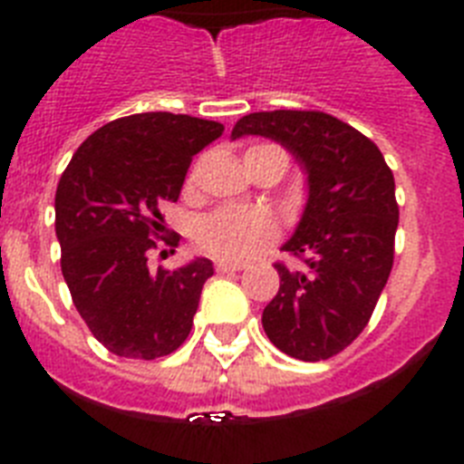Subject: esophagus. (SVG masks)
I'll return each instance as SVG.
<instances>
[{"label": "esophagus", "mask_w": 464, "mask_h": 464, "mask_svg": "<svg viewBox=\"0 0 464 464\" xmlns=\"http://www.w3.org/2000/svg\"><path fill=\"white\" fill-rule=\"evenodd\" d=\"M244 269V265H239V262H216V272L220 274H232V272H241Z\"/></svg>", "instance_id": "34e87169"}]
</instances>
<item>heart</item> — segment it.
Here are the masks:
<instances>
[{"mask_svg":"<svg viewBox=\"0 0 464 464\" xmlns=\"http://www.w3.org/2000/svg\"><path fill=\"white\" fill-rule=\"evenodd\" d=\"M260 150H281L276 146H256L246 155ZM276 223L265 211L244 208H216L195 223V244L207 256L225 262H239L276 239Z\"/></svg>","mask_w":464,"mask_h":464,"instance_id":"obj_1","label":"heart"}]
</instances>
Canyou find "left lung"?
<instances>
[{
	"mask_svg": "<svg viewBox=\"0 0 464 464\" xmlns=\"http://www.w3.org/2000/svg\"><path fill=\"white\" fill-rule=\"evenodd\" d=\"M244 134L285 146L309 179L302 220L283 244L306 267L274 265L281 285L262 311V327L290 358L327 360L367 327L391 276L400 223L395 179L372 139L323 111L248 113L232 139Z\"/></svg>",
	"mask_w": 464,
	"mask_h": 464,
	"instance_id": "1",
	"label": "left lung"
}]
</instances>
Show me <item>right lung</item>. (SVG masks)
Wrapping results in <instances>:
<instances>
[{
    "instance_id": "add662e5",
    "label": "right lung",
    "mask_w": 464,
    "mask_h": 464,
    "mask_svg": "<svg viewBox=\"0 0 464 464\" xmlns=\"http://www.w3.org/2000/svg\"><path fill=\"white\" fill-rule=\"evenodd\" d=\"M216 121L183 113H134L90 134L55 192V235L73 306L94 339L121 358L174 353L190 334L207 257L149 269L162 237L165 202H176L192 158L223 134Z\"/></svg>"
}]
</instances>
